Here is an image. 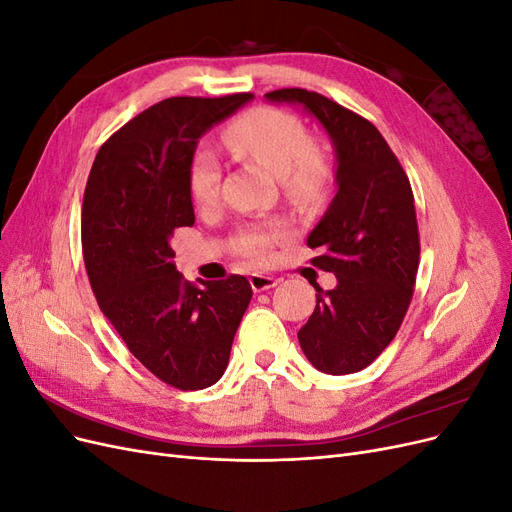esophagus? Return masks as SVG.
I'll return each instance as SVG.
<instances>
[{
  "label": "esophagus",
  "instance_id": "1",
  "mask_svg": "<svg viewBox=\"0 0 512 512\" xmlns=\"http://www.w3.org/2000/svg\"><path fill=\"white\" fill-rule=\"evenodd\" d=\"M277 277H273V275H265V273H252L250 275V284H252V288H254V292H262V290H269V288H273V286H277Z\"/></svg>",
  "mask_w": 512,
  "mask_h": 512
}]
</instances>
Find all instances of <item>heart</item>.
Returning a JSON list of instances; mask_svg holds the SVG:
<instances>
[{"label":"heart","mask_w":512,"mask_h":512,"mask_svg":"<svg viewBox=\"0 0 512 512\" xmlns=\"http://www.w3.org/2000/svg\"><path fill=\"white\" fill-rule=\"evenodd\" d=\"M224 143L237 156L254 162L282 183L286 196L294 203H316L329 192L333 168L320 147L309 141L303 121L280 108L258 106L237 117L224 130ZM222 164L207 147L194 151L188 173L190 194L196 205H211L218 200ZM290 235L284 222L245 228L237 250L254 262H267L273 247Z\"/></svg>","instance_id":"heart-1"}]
</instances>
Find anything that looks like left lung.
Wrapping results in <instances>:
<instances>
[{"label":"left lung","instance_id":"1","mask_svg":"<svg viewBox=\"0 0 512 512\" xmlns=\"http://www.w3.org/2000/svg\"><path fill=\"white\" fill-rule=\"evenodd\" d=\"M265 96L303 106L335 147L337 194L307 245L337 286L314 284L316 309L299 344L318 371L354 374L393 342L412 301L421 243L410 179L374 123L342 104L299 87Z\"/></svg>","mask_w":512,"mask_h":512}]
</instances>
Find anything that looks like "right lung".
<instances>
[{"label": "right lung", "instance_id": "right-lung-1", "mask_svg": "<svg viewBox=\"0 0 512 512\" xmlns=\"http://www.w3.org/2000/svg\"><path fill=\"white\" fill-rule=\"evenodd\" d=\"M168 98L100 147L83 198V258L102 314L153 376L181 391L215 384L252 301L243 275L196 286L175 267L173 235L194 224L190 162L215 123L250 102Z\"/></svg>", "mask_w": 512, "mask_h": 512}]
</instances>
